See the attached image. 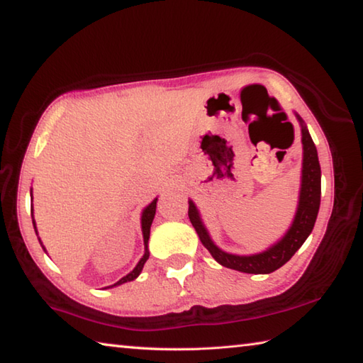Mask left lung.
I'll return each instance as SVG.
<instances>
[{
    "label": "left lung",
    "instance_id": "left-lung-1",
    "mask_svg": "<svg viewBox=\"0 0 363 363\" xmlns=\"http://www.w3.org/2000/svg\"><path fill=\"white\" fill-rule=\"evenodd\" d=\"M296 118L301 123V134H303V138H301V142H303V176H301L299 203L295 220H293L287 234L279 242L269 246L267 251L251 254V256H237V254L225 252L212 242L209 233H207V229L203 225L201 217H199L195 203L191 199L189 201V218L191 225H194L199 240L209 250L212 257L220 265L251 274L273 273L274 269L287 264L293 257V254L303 246L306 238L311 235L320 209L321 168L318 162V152L317 148H315L309 130H307L299 115H296Z\"/></svg>",
    "mask_w": 363,
    "mask_h": 363
}]
</instances>
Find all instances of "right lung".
<instances>
[{"label":"right lung","mask_w":363,"mask_h":363,"mask_svg":"<svg viewBox=\"0 0 363 363\" xmlns=\"http://www.w3.org/2000/svg\"><path fill=\"white\" fill-rule=\"evenodd\" d=\"M30 191H33V190H30ZM30 196H33V194H30ZM30 201H33V198H30ZM156 204H157V198L154 199V201H152L151 204L146 206L145 209H143V212H142V233H143V243H145V254H143V257H142L140 262H138V264L135 265V268L133 269V272H130L129 274H126L125 277H121V279H120L118 282H115L113 285H111V287H117V285H121V284L129 282V281H134L135 277L142 273L145 262L148 260V257H150L148 240H150V229H151V225H152L154 215H156ZM30 211H33V209H30ZM33 223H34V229H35V233H37L35 221H33ZM40 245H42V242H40ZM43 250H45V248H43ZM111 287H107V289H111Z\"/></svg>","instance_id":"obj_1"}]
</instances>
